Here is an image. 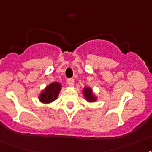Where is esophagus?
Masks as SVG:
<instances>
[{
	"label": "esophagus",
	"mask_w": 152,
	"mask_h": 152,
	"mask_svg": "<svg viewBox=\"0 0 152 152\" xmlns=\"http://www.w3.org/2000/svg\"><path fill=\"white\" fill-rule=\"evenodd\" d=\"M67 83L69 85V86H73V85H74V79H72V78L68 79Z\"/></svg>",
	"instance_id": "1"
}]
</instances>
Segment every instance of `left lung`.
I'll use <instances>...</instances> for the list:
<instances>
[{
	"label": "left lung",
	"mask_w": 152,
	"mask_h": 152,
	"mask_svg": "<svg viewBox=\"0 0 152 152\" xmlns=\"http://www.w3.org/2000/svg\"><path fill=\"white\" fill-rule=\"evenodd\" d=\"M83 94H84L86 99H87L88 102H92L96 101V97L94 96L91 88H89V87H86V88H84V90H83Z\"/></svg>",
	"instance_id": "left-lung-1"
}]
</instances>
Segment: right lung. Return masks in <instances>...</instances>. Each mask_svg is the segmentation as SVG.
<instances>
[{"instance_id": "1", "label": "right lung", "mask_w": 152, "mask_h": 152, "mask_svg": "<svg viewBox=\"0 0 152 152\" xmlns=\"http://www.w3.org/2000/svg\"><path fill=\"white\" fill-rule=\"evenodd\" d=\"M61 84L58 82H54L44 89L40 94V101L43 103H50L57 99L59 91L61 90Z\"/></svg>"}]
</instances>
